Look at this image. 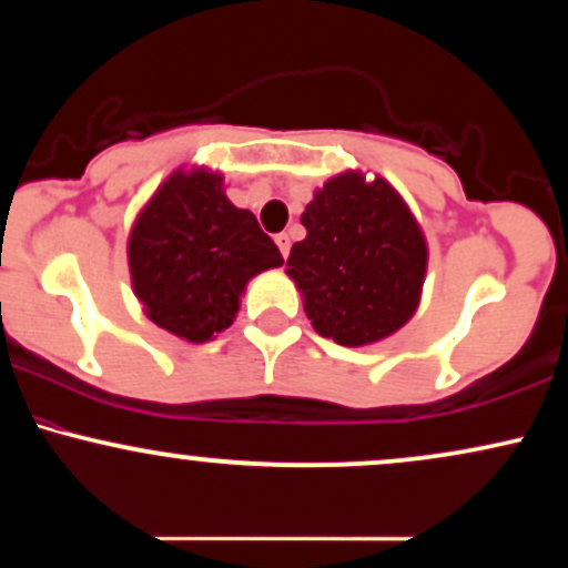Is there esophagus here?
Listing matches in <instances>:
<instances>
[{"label":"esophagus","mask_w":568,"mask_h":568,"mask_svg":"<svg viewBox=\"0 0 568 568\" xmlns=\"http://www.w3.org/2000/svg\"><path fill=\"white\" fill-rule=\"evenodd\" d=\"M275 243L280 247V253H283V258H288V253H291V234L288 232L275 234Z\"/></svg>","instance_id":"obj_1"}]
</instances>
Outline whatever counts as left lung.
Listing matches in <instances>:
<instances>
[{
    "instance_id": "left-lung-1",
    "label": "left lung",
    "mask_w": 568,
    "mask_h": 568,
    "mask_svg": "<svg viewBox=\"0 0 568 568\" xmlns=\"http://www.w3.org/2000/svg\"><path fill=\"white\" fill-rule=\"evenodd\" d=\"M306 237L285 272L312 328L344 347L400 331L422 298L427 240L406 200L382 175L347 171L317 189L302 213Z\"/></svg>"
}]
</instances>
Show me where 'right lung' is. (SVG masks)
Returning <instances> with one entry per match:
<instances>
[{
  "instance_id": "add662e5",
  "label": "right lung",
  "mask_w": 568,
  "mask_h": 568,
  "mask_svg": "<svg viewBox=\"0 0 568 568\" xmlns=\"http://www.w3.org/2000/svg\"><path fill=\"white\" fill-rule=\"evenodd\" d=\"M128 264L149 321L202 344L234 323L247 280L283 256L256 216L232 205L224 175L181 168L141 207Z\"/></svg>"
}]
</instances>
